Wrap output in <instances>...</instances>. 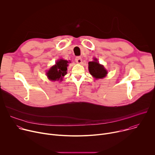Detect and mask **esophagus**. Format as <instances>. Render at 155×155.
<instances>
[{"mask_svg": "<svg viewBox=\"0 0 155 155\" xmlns=\"http://www.w3.org/2000/svg\"><path fill=\"white\" fill-rule=\"evenodd\" d=\"M75 61H76V62H77L78 64H80L82 62V59L81 58L80 56H77V57L75 58Z\"/></svg>", "mask_w": 155, "mask_h": 155, "instance_id": "obj_1", "label": "esophagus"}]
</instances>
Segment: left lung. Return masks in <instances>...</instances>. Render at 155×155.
I'll return each mask as SVG.
<instances>
[{
    "label": "left lung",
    "mask_w": 155,
    "mask_h": 155,
    "mask_svg": "<svg viewBox=\"0 0 155 155\" xmlns=\"http://www.w3.org/2000/svg\"><path fill=\"white\" fill-rule=\"evenodd\" d=\"M88 68L90 74L96 79L103 78L107 74V71L105 69L104 66L99 64L96 59H94V61L89 62Z\"/></svg>",
    "instance_id": "obj_1"
}]
</instances>
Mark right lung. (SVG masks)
<instances>
[{
    "mask_svg": "<svg viewBox=\"0 0 155 155\" xmlns=\"http://www.w3.org/2000/svg\"><path fill=\"white\" fill-rule=\"evenodd\" d=\"M69 62L66 60L60 59L58 61L56 64L51 68V69L47 73L48 78L53 81L62 79L68 70V65Z\"/></svg>",
    "mask_w": 155,
    "mask_h": 155,
    "instance_id": "1",
    "label": "right lung"
}]
</instances>
